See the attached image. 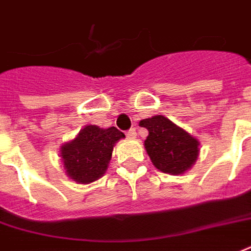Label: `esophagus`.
<instances>
[{"mask_svg":"<svg viewBox=\"0 0 251 251\" xmlns=\"http://www.w3.org/2000/svg\"><path fill=\"white\" fill-rule=\"evenodd\" d=\"M126 135H127V137H131V139H132V137L136 136V129H135V128H131V129H128L127 132H126Z\"/></svg>","mask_w":251,"mask_h":251,"instance_id":"34e87169","label":"esophagus"}]
</instances>
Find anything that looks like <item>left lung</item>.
Here are the masks:
<instances>
[{"label":"left lung","instance_id":"obj_1","mask_svg":"<svg viewBox=\"0 0 251 251\" xmlns=\"http://www.w3.org/2000/svg\"><path fill=\"white\" fill-rule=\"evenodd\" d=\"M141 127L148 129L144 147L156 168L169 175H182L196 163L199 140L163 115L143 119Z\"/></svg>","mask_w":251,"mask_h":251}]
</instances>
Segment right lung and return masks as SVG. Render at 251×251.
Returning <instances> with one entry per match:
<instances>
[{
  "label": "right lung",
  "instance_id": "1",
  "mask_svg": "<svg viewBox=\"0 0 251 251\" xmlns=\"http://www.w3.org/2000/svg\"><path fill=\"white\" fill-rule=\"evenodd\" d=\"M124 133L116 127L86 126L74 140L61 147L66 173L78 184H90L100 178L108 168L114 146Z\"/></svg>",
  "mask_w": 251,
  "mask_h": 251
}]
</instances>
